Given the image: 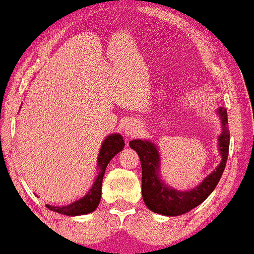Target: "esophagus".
I'll return each mask as SVG.
<instances>
[{"label":"esophagus","mask_w":254,"mask_h":254,"mask_svg":"<svg viewBox=\"0 0 254 254\" xmlns=\"http://www.w3.org/2000/svg\"><path fill=\"white\" fill-rule=\"evenodd\" d=\"M124 135L127 137H135L139 135L142 127L136 121H127L124 125Z\"/></svg>","instance_id":"esophagus-1"}]
</instances>
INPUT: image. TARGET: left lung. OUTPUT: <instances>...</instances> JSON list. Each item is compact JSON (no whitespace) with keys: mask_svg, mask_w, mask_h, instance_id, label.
Here are the masks:
<instances>
[{"mask_svg":"<svg viewBox=\"0 0 254 254\" xmlns=\"http://www.w3.org/2000/svg\"><path fill=\"white\" fill-rule=\"evenodd\" d=\"M221 122V133L218 146L221 161L214 172L209 174L200 185L189 190H177L161 179V157L157 145L148 139H133L130 148L138 154L142 164V196L149 209L158 214L177 216L188 213L201 204L212 194L224 173L230 149V130H228L227 111L218 109Z\"/></svg>","mask_w":254,"mask_h":254,"instance_id":"left-lung-1","label":"left lung"}]
</instances>
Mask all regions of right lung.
<instances>
[{
  "instance_id": "1",
  "label": "right lung",
  "mask_w": 254,
  "mask_h": 254,
  "mask_svg": "<svg viewBox=\"0 0 254 254\" xmlns=\"http://www.w3.org/2000/svg\"><path fill=\"white\" fill-rule=\"evenodd\" d=\"M123 136L119 133H112L109 135L104 139L102 146H100L99 155L97 160V168L98 175L96 177V181L92 185L88 193L84 197L79 198L74 202L66 204V206H51L46 204L48 209L53 212L59 213V214L68 215V216H77V215H85L88 213H92L97 208L98 204L100 202L102 197V185L103 177L105 174V169L108 167L109 162L114 158L119 151L123 150L124 148Z\"/></svg>"
}]
</instances>
